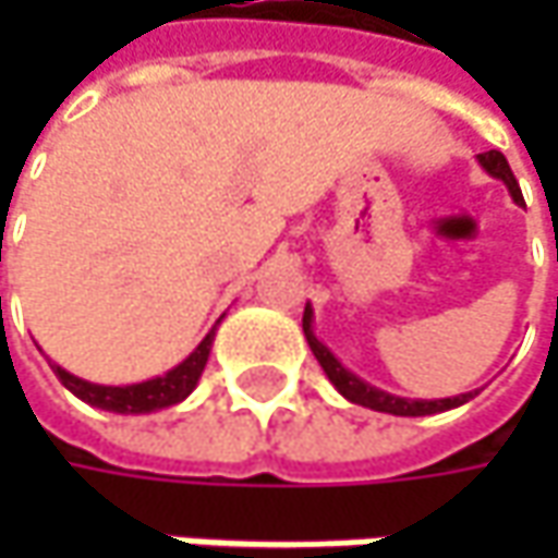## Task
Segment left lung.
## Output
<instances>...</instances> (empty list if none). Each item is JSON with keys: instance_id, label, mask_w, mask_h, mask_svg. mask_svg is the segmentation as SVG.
Instances as JSON below:
<instances>
[{"instance_id": "8db88e82", "label": "left lung", "mask_w": 558, "mask_h": 558, "mask_svg": "<svg viewBox=\"0 0 558 558\" xmlns=\"http://www.w3.org/2000/svg\"><path fill=\"white\" fill-rule=\"evenodd\" d=\"M478 163H482L490 177L504 180L506 189H509V195L515 198V204H525L522 202V189L515 183V177H512V170H509V161H506L500 151H484V155H478ZM304 335H307V344H311L313 356L319 360L323 373L329 375V381L338 388V395H344L351 403L369 407L375 413H391V416H432V413H444V410H453V407H462V403L472 400V391L460 397H444V400H407V397H395L388 395V391H378L373 385H366V381L356 378L351 369H344V366L338 363V356L313 335L311 307H304Z\"/></svg>"}]
</instances>
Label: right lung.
<instances>
[{"mask_svg": "<svg viewBox=\"0 0 558 558\" xmlns=\"http://www.w3.org/2000/svg\"><path fill=\"white\" fill-rule=\"evenodd\" d=\"M217 329V326H214ZM214 329L204 335V341L185 356L180 366H173L170 373L158 375V378H148L140 385H93L86 378H76L68 369L54 366V375L61 378V385L76 395L83 403L98 407V410H108V413H123V416H140V413H155L163 407H173L185 397L192 395V388L198 385V378L204 373V363L210 356V344H214Z\"/></svg>", "mask_w": 558, "mask_h": 558, "instance_id": "obj_1", "label": "right lung"}]
</instances>
